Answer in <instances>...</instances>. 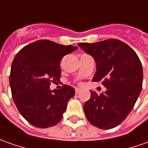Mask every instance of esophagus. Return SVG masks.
I'll use <instances>...</instances> for the list:
<instances>
[{"label":"esophagus","instance_id":"34e87169","mask_svg":"<svg viewBox=\"0 0 148 148\" xmlns=\"http://www.w3.org/2000/svg\"><path fill=\"white\" fill-rule=\"evenodd\" d=\"M75 92H76V95H79L81 92V89H77V88H76V90H75Z\"/></svg>","mask_w":148,"mask_h":148}]
</instances>
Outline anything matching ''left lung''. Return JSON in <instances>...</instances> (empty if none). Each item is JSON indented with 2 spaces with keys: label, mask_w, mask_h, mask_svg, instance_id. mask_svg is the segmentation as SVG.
<instances>
[{
  "label": "left lung",
  "mask_w": 148,
  "mask_h": 148,
  "mask_svg": "<svg viewBox=\"0 0 148 148\" xmlns=\"http://www.w3.org/2000/svg\"><path fill=\"white\" fill-rule=\"evenodd\" d=\"M96 62L93 81H99L107 91H91L84 104L89 122L103 130L117 126L127 117L143 87V66L134 50L121 40L108 39L95 43H79Z\"/></svg>",
  "instance_id": "8db88e82"
}]
</instances>
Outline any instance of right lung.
<instances>
[{
	"label": "right lung",
	"instance_id": "1",
	"mask_svg": "<svg viewBox=\"0 0 148 148\" xmlns=\"http://www.w3.org/2000/svg\"><path fill=\"white\" fill-rule=\"evenodd\" d=\"M77 47L39 40L24 46L12 62L10 85L19 113L31 125L49 128L57 125L75 90L64 86L51 91V82L59 81L60 61Z\"/></svg>",
	"mask_w": 148,
	"mask_h": 148
}]
</instances>
